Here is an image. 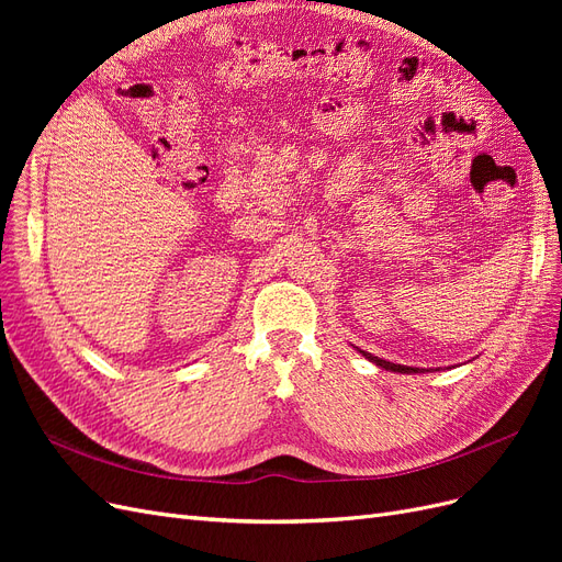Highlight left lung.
<instances>
[{
	"label": "left lung",
	"mask_w": 562,
	"mask_h": 562,
	"mask_svg": "<svg viewBox=\"0 0 562 562\" xmlns=\"http://www.w3.org/2000/svg\"><path fill=\"white\" fill-rule=\"evenodd\" d=\"M356 351L363 353L370 363H375V366H380V368H384V370H391V372H403V375H415V372H424V368L419 370V368L401 366V363H389V361L380 359V356H372V353H368V351H363V349H359V347H356Z\"/></svg>",
	"instance_id": "left-lung-1"
}]
</instances>
